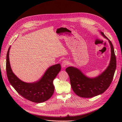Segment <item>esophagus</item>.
<instances>
[{
    "label": "esophagus",
    "instance_id": "obj_1",
    "mask_svg": "<svg viewBox=\"0 0 122 122\" xmlns=\"http://www.w3.org/2000/svg\"><path fill=\"white\" fill-rule=\"evenodd\" d=\"M68 65H69V62L66 60H64L62 63V67L63 68H65Z\"/></svg>",
    "mask_w": 122,
    "mask_h": 122
}]
</instances>
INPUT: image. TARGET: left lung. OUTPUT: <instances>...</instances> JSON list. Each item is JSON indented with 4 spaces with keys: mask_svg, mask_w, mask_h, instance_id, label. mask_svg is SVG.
Here are the masks:
<instances>
[{
    "mask_svg": "<svg viewBox=\"0 0 122 122\" xmlns=\"http://www.w3.org/2000/svg\"><path fill=\"white\" fill-rule=\"evenodd\" d=\"M100 33L108 40L111 46V59L105 71L98 76L90 78L76 68L69 67L66 69L74 92L81 97L91 98L103 93L110 86L114 77L116 68V58L113 46L103 32L100 31Z\"/></svg>",
    "mask_w": 122,
    "mask_h": 122,
    "instance_id": "8db88e82",
    "label": "left lung"
}]
</instances>
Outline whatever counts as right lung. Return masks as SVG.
<instances>
[{
  "mask_svg": "<svg viewBox=\"0 0 122 122\" xmlns=\"http://www.w3.org/2000/svg\"><path fill=\"white\" fill-rule=\"evenodd\" d=\"M6 56V72L12 86L25 99L36 103H41L49 99L54 91L53 80L61 70L59 64L48 68L41 79L34 82L27 83L19 79L12 72L9 62V50Z\"/></svg>",
  "mask_w": 122,
  "mask_h": 122,
  "instance_id": "obj_1",
  "label": "right lung"
}]
</instances>
